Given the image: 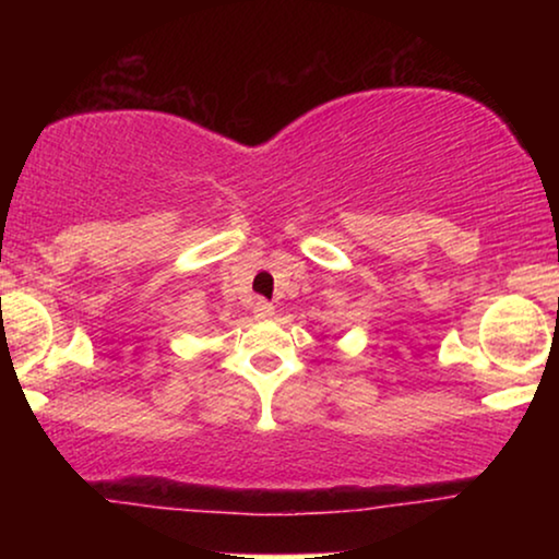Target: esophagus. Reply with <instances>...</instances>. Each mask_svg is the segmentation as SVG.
<instances>
[{"mask_svg":"<svg viewBox=\"0 0 559 559\" xmlns=\"http://www.w3.org/2000/svg\"><path fill=\"white\" fill-rule=\"evenodd\" d=\"M274 316V305L266 300H257L254 302V318L257 320H270Z\"/></svg>","mask_w":559,"mask_h":559,"instance_id":"obj_1","label":"esophagus"}]
</instances>
